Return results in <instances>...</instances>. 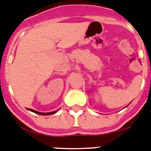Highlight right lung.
Here are the masks:
<instances>
[{"mask_svg":"<svg viewBox=\"0 0 151 151\" xmlns=\"http://www.w3.org/2000/svg\"><path fill=\"white\" fill-rule=\"evenodd\" d=\"M27 110L30 111H32V112L36 113V114H41V115H50V114H55L57 112V111H52V112H48V113H43V112H39V111H37L35 110H33L31 109H27Z\"/></svg>","mask_w":151,"mask_h":151,"instance_id":"right-lung-1","label":"right lung"}]
</instances>
